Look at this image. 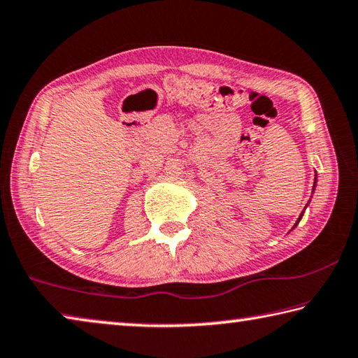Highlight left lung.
Segmentation results:
<instances>
[{
    "instance_id": "1",
    "label": "left lung",
    "mask_w": 358,
    "mask_h": 358,
    "mask_svg": "<svg viewBox=\"0 0 358 358\" xmlns=\"http://www.w3.org/2000/svg\"><path fill=\"white\" fill-rule=\"evenodd\" d=\"M314 186H316V180H314ZM303 215V213H301ZM301 215H300V217H299V221L301 220ZM299 221H296V222H299ZM295 226H296V224H295Z\"/></svg>"
}]
</instances>
